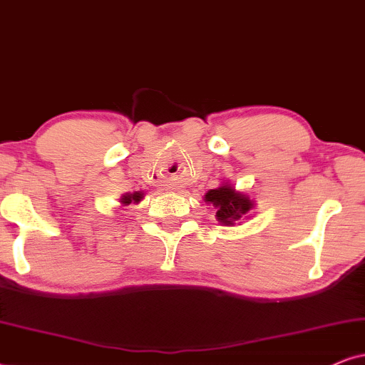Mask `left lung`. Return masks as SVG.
I'll use <instances>...</instances> for the list:
<instances>
[{
    "label": "left lung",
    "instance_id": "1",
    "mask_svg": "<svg viewBox=\"0 0 365 365\" xmlns=\"http://www.w3.org/2000/svg\"><path fill=\"white\" fill-rule=\"evenodd\" d=\"M204 202L215 207V219L224 225H234L255 209V200H251L247 193L236 190L227 180L220 183V187L207 192Z\"/></svg>",
    "mask_w": 365,
    "mask_h": 365
}]
</instances>
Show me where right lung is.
Returning a JSON list of instances; mask_svg holds the SVG:
<instances>
[{
	"label": "right lung",
	"mask_w": 365,
	"mask_h": 365,
	"mask_svg": "<svg viewBox=\"0 0 365 365\" xmlns=\"http://www.w3.org/2000/svg\"><path fill=\"white\" fill-rule=\"evenodd\" d=\"M143 197H145V193H143L141 190L138 192H128V193H123L121 198H119V202H121V205H129V204H140V202L143 200Z\"/></svg>",
	"instance_id": "1"
}]
</instances>
